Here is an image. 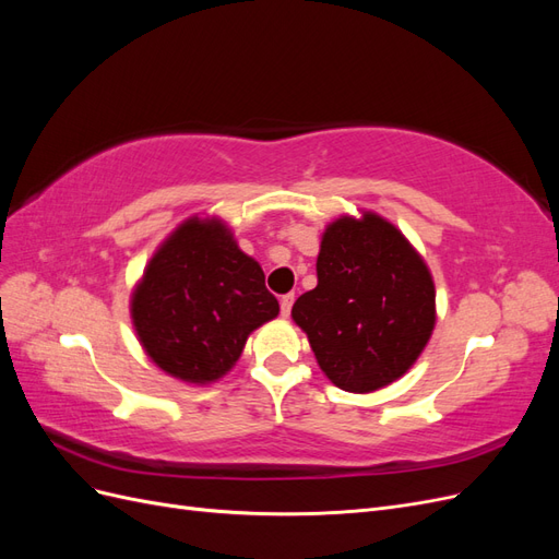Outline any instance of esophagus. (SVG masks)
Returning a JSON list of instances; mask_svg holds the SVG:
<instances>
[{"instance_id":"1","label":"esophagus","mask_w":559,"mask_h":559,"mask_svg":"<svg viewBox=\"0 0 559 559\" xmlns=\"http://www.w3.org/2000/svg\"><path fill=\"white\" fill-rule=\"evenodd\" d=\"M294 300H296V296H294V294H286V296H282V300H280V308H282V317H289V314H292V308H294Z\"/></svg>"}]
</instances>
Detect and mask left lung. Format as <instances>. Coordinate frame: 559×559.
<instances>
[{
  "mask_svg": "<svg viewBox=\"0 0 559 559\" xmlns=\"http://www.w3.org/2000/svg\"><path fill=\"white\" fill-rule=\"evenodd\" d=\"M292 317L319 368L352 394L403 378L436 326V286L408 238L376 212L341 216L321 235L317 286Z\"/></svg>",
  "mask_w": 559,
  "mask_h": 559,
  "instance_id": "1",
  "label": "left lung"
}]
</instances>
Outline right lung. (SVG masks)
Wrapping results in <instances>:
<instances>
[{"instance_id":"obj_1","label":"right lung","mask_w":559,"mask_h":559,"mask_svg":"<svg viewBox=\"0 0 559 559\" xmlns=\"http://www.w3.org/2000/svg\"><path fill=\"white\" fill-rule=\"evenodd\" d=\"M277 314L259 261L216 216L195 214L167 235L130 296L146 357L186 384L224 378L251 331Z\"/></svg>"}]
</instances>
